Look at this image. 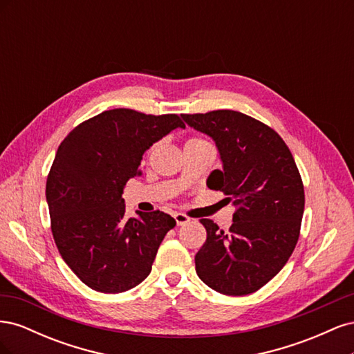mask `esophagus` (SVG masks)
Instances as JSON below:
<instances>
[{
	"label": "esophagus",
	"mask_w": 354,
	"mask_h": 354,
	"mask_svg": "<svg viewBox=\"0 0 354 354\" xmlns=\"http://www.w3.org/2000/svg\"><path fill=\"white\" fill-rule=\"evenodd\" d=\"M174 220L177 223V226H183V224L190 221V218L187 216H185V214H181V212H176L174 214Z\"/></svg>",
	"instance_id": "obj_1"
}]
</instances>
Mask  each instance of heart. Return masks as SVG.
Here are the masks:
<instances>
[{
    "mask_svg": "<svg viewBox=\"0 0 354 354\" xmlns=\"http://www.w3.org/2000/svg\"><path fill=\"white\" fill-rule=\"evenodd\" d=\"M186 145H209V143L207 140H203V138H190Z\"/></svg>",
    "mask_w": 354,
    "mask_h": 354,
    "instance_id": "1",
    "label": "heart"
}]
</instances>
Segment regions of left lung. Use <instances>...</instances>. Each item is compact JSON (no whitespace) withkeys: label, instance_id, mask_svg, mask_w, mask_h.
<instances>
[{"label":"left lung","instance_id":"obj_1","mask_svg":"<svg viewBox=\"0 0 354 354\" xmlns=\"http://www.w3.org/2000/svg\"><path fill=\"white\" fill-rule=\"evenodd\" d=\"M181 116L216 142L223 169L212 171L207 186L236 208L226 233L212 220H201L207 241L195 255L196 273L220 294H252L281 272L295 248L304 212L301 176L281 136L248 115Z\"/></svg>","mask_w":354,"mask_h":354}]
</instances>
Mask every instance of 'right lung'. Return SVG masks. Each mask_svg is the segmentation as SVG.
<instances>
[{
  "label": "right lung",
  "mask_w": 354,
  "mask_h": 354,
  "mask_svg": "<svg viewBox=\"0 0 354 354\" xmlns=\"http://www.w3.org/2000/svg\"><path fill=\"white\" fill-rule=\"evenodd\" d=\"M185 127L174 113L112 109L75 127L60 143L46 186L53 238L71 270L94 291L124 292L151 273L176 220L162 211L127 220L122 192L140 174L147 149Z\"/></svg>",
  "instance_id": "obj_1"
}]
</instances>
